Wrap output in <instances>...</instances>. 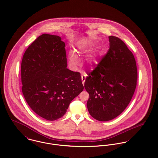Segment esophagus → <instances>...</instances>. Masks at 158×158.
<instances>
[{
	"instance_id": "34e87169",
	"label": "esophagus",
	"mask_w": 158,
	"mask_h": 158,
	"mask_svg": "<svg viewBox=\"0 0 158 158\" xmlns=\"http://www.w3.org/2000/svg\"><path fill=\"white\" fill-rule=\"evenodd\" d=\"M81 77H82V84H83V85H84V83H85V79H86V77H85V76L84 75V76H81Z\"/></svg>"
}]
</instances>
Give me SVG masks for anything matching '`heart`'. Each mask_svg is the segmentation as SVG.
I'll list each match as a JSON object with an SVG mask.
<instances>
[{
	"mask_svg": "<svg viewBox=\"0 0 158 158\" xmlns=\"http://www.w3.org/2000/svg\"><path fill=\"white\" fill-rule=\"evenodd\" d=\"M86 48V45H84L83 44H80L78 46V48L77 50V52L80 53L81 51L84 50ZM93 62V59L91 57H88L86 59V63L87 65H91ZM69 64L70 67L71 69L73 70H76L77 69V66L79 64V57L78 56L74 53L71 52L69 56Z\"/></svg>",
	"mask_w": 158,
	"mask_h": 158,
	"instance_id": "b5f03b06",
	"label": "heart"
}]
</instances>
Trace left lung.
Masks as SVG:
<instances>
[{
    "label": "left lung",
    "mask_w": 158,
    "mask_h": 158,
    "mask_svg": "<svg viewBox=\"0 0 158 158\" xmlns=\"http://www.w3.org/2000/svg\"><path fill=\"white\" fill-rule=\"evenodd\" d=\"M108 53L94 70L87 72L84 87L89 94L87 108L99 121L118 116L135 93L138 72L133 53L119 38L109 36Z\"/></svg>",
    "instance_id": "1"
}]
</instances>
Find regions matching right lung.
<instances>
[{
  "label": "right lung",
  "instance_id": "1",
  "mask_svg": "<svg viewBox=\"0 0 158 158\" xmlns=\"http://www.w3.org/2000/svg\"><path fill=\"white\" fill-rule=\"evenodd\" d=\"M65 43L44 34L28 47L21 64L22 93L30 108L48 121L62 118L84 89L81 74L67 69Z\"/></svg>",
  "mask_w": 158,
  "mask_h": 158
}]
</instances>
